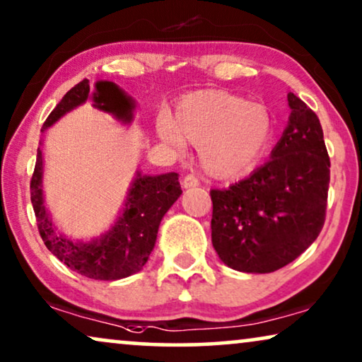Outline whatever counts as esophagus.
Segmentation results:
<instances>
[{"mask_svg":"<svg viewBox=\"0 0 362 362\" xmlns=\"http://www.w3.org/2000/svg\"><path fill=\"white\" fill-rule=\"evenodd\" d=\"M182 185H184L185 189H192V187H199L200 180L194 175V173H187L184 180H182Z\"/></svg>","mask_w":362,"mask_h":362,"instance_id":"obj_1","label":"esophagus"}]
</instances>
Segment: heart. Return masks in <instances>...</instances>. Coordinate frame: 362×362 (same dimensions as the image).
I'll return each mask as SVG.
<instances>
[{
  "label": "heart",
  "instance_id": "1",
  "mask_svg": "<svg viewBox=\"0 0 362 362\" xmlns=\"http://www.w3.org/2000/svg\"><path fill=\"white\" fill-rule=\"evenodd\" d=\"M175 119L162 112L157 136L175 148L187 139L199 146L204 170L215 178H238L252 172L267 153L273 119L263 104L218 89L197 90L177 104Z\"/></svg>",
  "mask_w": 362,
  "mask_h": 362
}]
</instances>
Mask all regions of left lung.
<instances>
[{"mask_svg": "<svg viewBox=\"0 0 362 362\" xmlns=\"http://www.w3.org/2000/svg\"><path fill=\"white\" fill-rule=\"evenodd\" d=\"M291 114L269 160L211 190V243L226 267L272 273L296 259L325 225L329 157L317 115L288 93Z\"/></svg>", "mask_w": 362, "mask_h": 362, "instance_id": "1", "label": "left lung"}]
</instances>
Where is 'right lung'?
<instances>
[{
    "mask_svg": "<svg viewBox=\"0 0 362 362\" xmlns=\"http://www.w3.org/2000/svg\"><path fill=\"white\" fill-rule=\"evenodd\" d=\"M88 99L93 100L95 109L112 114L124 124L132 120L136 104L117 84L110 81H98L94 84V93H90L89 81L84 79L67 90L42 124L41 132L56 124L62 115L83 105ZM180 194L178 173L142 175L137 172L131 189L127 190L122 210L110 228L89 242H72L56 228L46 209L41 148H37L36 167L31 178V204L35 209L37 230L47 250L72 272L104 281L127 278L141 272L156 247L158 225L163 215L175 204Z\"/></svg>",
    "mask_w": 362,
    "mask_h": 362,
    "instance_id": "right-lung-1",
    "label": "right lung"
}]
</instances>
